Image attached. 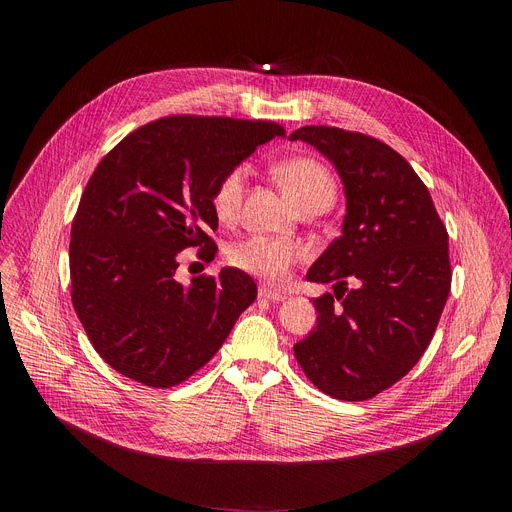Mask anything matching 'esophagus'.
Listing matches in <instances>:
<instances>
[{
    "label": "esophagus",
    "mask_w": 512,
    "mask_h": 512,
    "mask_svg": "<svg viewBox=\"0 0 512 512\" xmlns=\"http://www.w3.org/2000/svg\"><path fill=\"white\" fill-rule=\"evenodd\" d=\"M259 299H263V301H272V303H280V301H284V299H286V294L276 292V290L267 288V286H261V288H259Z\"/></svg>",
    "instance_id": "esophagus-1"
}]
</instances>
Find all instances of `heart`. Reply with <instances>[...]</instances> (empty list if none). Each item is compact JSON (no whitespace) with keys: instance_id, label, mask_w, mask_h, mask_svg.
Instances as JSON below:
<instances>
[{"instance_id":"1","label":"heart","mask_w":512,"mask_h":512,"mask_svg":"<svg viewBox=\"0 0 512 512\" xmlns=\"http://www.w3.org/2000/svg\"><path fill=\"white\" fill-rule=\"evenodd\" d=\"M284 193L299 211L309 205H332L336 197V180L332 172L313 157H292L282 161L274 170ZM247 168L236 166L224 174L211 197L218 220L230 222L242 201ZM301 249L290 240L249 236L238 240L228 249V261L238 270L257 276L267 284H282L288 280Z\"/></svg>"}]
</instances>
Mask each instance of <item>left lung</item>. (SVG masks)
Returning a JSON list of instances; mask_svg holds the SVG:
<instances>
[{
	"instance_id": "obj_1",
	"label": "left lung",
	"mask_w": 512,
	"mask_h": 512,
	"mask_svg": "<svg viewBox=\"0 0 512 512\" xmlns=\"http://www.w3.org/2000/svg\"><path fill=\"white\" fill-rule=\"evenodd\" d=\"M290 141L328 157L346 195L342 234L307 272L334 282V294L313 301L317 326L294 357L321 392L367 400L405 378L434 338L452 280L448 232L427 186L386 143L334 126H303Z\"/></svg>"
}]
</instances>
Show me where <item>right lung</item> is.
I'll list each match as a JSON object with an SVG mask.
<instances>
[{
	"label": "right lung",
	"instance_id": "right-lung-1",
	"mask_svg": "<svg viewBox=\"0 0 512 512\" xmlns=\"http://www.w3.org/2000/svg\"><path fill=\"white\" fill-rule=\"evenodd\" d=\"M284 137L265 120L170 116L132 130L87 182L72 222V305L101 359L126 378L170 388L199 371L257 299L249 274L224 267L182 286L178 253L211 261L226 172Z\"/></svg>",
	"mask_w": 512,
	"mask_h": 512
}]
</instances>
